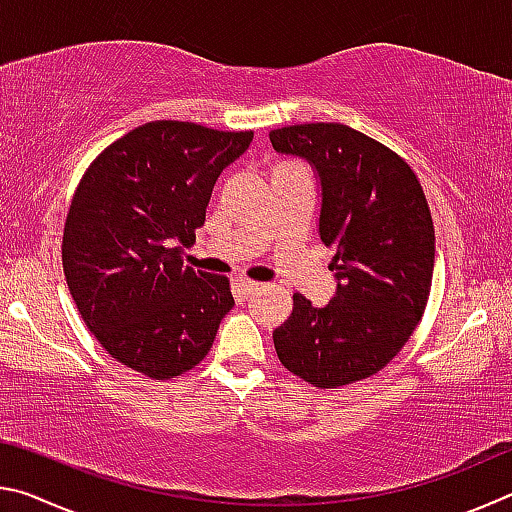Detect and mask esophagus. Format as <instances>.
Wrapping results in <instances>:
<instances>
[{
  "label": "esophagus",
  "instance_id": "esophagus-1",
  "mask_svg": "<svg viewBox=\"0 0 512 512\" xmlns=\"http://www.w3.org/2000/svg\"><path fill=\"white\" fill-rule=\"evenodd\" d=\"M239 289L244 293V298L253 296V293L259 289V282H250V280H239Z\"/></svg>",
  "mask_w": 512,
  "mask_h": 512
}]
</instances>
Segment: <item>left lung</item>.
<instances>
[{"mask_svg": "<svg viewBox=\"0 0 512 512\" xmlns=\"http://www.w3.org/2000/svg\"><path fill=\"white\" fill-rule=\"evenodd\" d=\"M268 137L314 167L318 232L336 250L334 298L314 307L293 293L291 316L273 332L277 357L318 388L366 379L404 348L429 300L436 237L420 180L395 151L343 124Z\"/></svg>", "mask_w": 512, "mask_h": 512, "instance_id": "obj_1", "label": "left lung"}]
</instances>
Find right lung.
<instances>
[{
    "mask_svg": "<svg viewBox=\"0 0 512 512\" xmlns=\"http://www.w3.org/2000/svg\"><path fill=\"white\" fill-rule=\"evenodd\" d=\"M253 142L192 121H149L83 173L63 271L83 323L112 359L151 379L192 370L235 307L230 280L185 266L216 178Z\"/></svg>",
    "mask_w": 512,
    "mask_h": 512,
    "instance_id": "add662e5",
    "label": "right lung"
}]
</instances>
